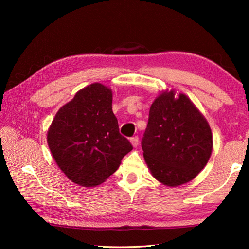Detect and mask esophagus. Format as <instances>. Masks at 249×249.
Returning <instances> with one entry per match:
<instances>
[{
	"mask_svg": "<svg viewBox=\"0 0 249 249\" xmlns=\"http://www.w3.org/2000/svg\"><path fill=\"white\" fill-rule=\"evenodd\" d=\"M129 141H130L131 145H133L134 147H136L137 145H138L139 138H138V137H137V136H135V137H133V138H130V139H129Z\"/></svg>",
	"mask_w": 249,
	"mask_h": 249,
	"instance_id": "1",
	"label": "esophagus"
}]
</instances>
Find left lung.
<instances>
[{"label":"left lung","instance_id":"obj_1","mask_svg":"<svg viewBox=\"0 0 249 249\" xmlns=\"http://www.w3.org/2000/svg\"><path fill=\"white\" fill-rule=\"evenodd\" d=\"M143 136L146 165L152 176L169 187L194 179L212 154L208 121L186 95L174 89L162 91L153 102Z\"/></svg>","mask_w":249,"mask_h":249}]
</instances>
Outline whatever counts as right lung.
<instances>
[{
    "instance_id": "right-lung-1",
    "label": "right lung",
    "mask_w": 249,
    "mask_h": 249,
    "mask_svg": "<svg viewBox=\"0 0 249 249\" xmlns=\"http://www.w3.org/2000/svg\"><path fill=\"white\" fill-rule=\"evenodd\" d=\"M47 142L63 173L83 187L105 182L133 150L119 131L112 91L98 82L81 89L62 106L47 133Z\"/></svg>"
}]
</instances>
